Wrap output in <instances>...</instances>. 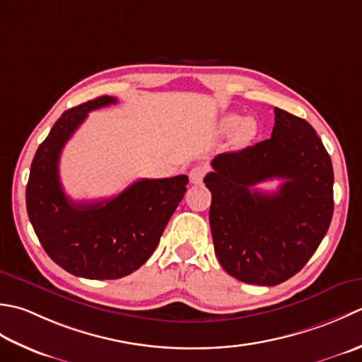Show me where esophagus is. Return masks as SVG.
Returning a JSON list of instances; mask_svg holds the SVG:
<instances>
[{
	"label": "esophagus",
	"instance_id": "1",
	"mask_svg": "<svg viewBox=\"0 0 362 362\" xmlns=\"http://www.w3.org/2000/svg\"><path fill=\"white\" fill-rule=\"evenodd\" d=\"M208 173V168L203 167V165H197L192 168V170L189 172V178H190V182L192 184H200L204 178V175Z\"/></svg>",
	"mask_w": 362,
	"mask_h": 362
}]
</instances>
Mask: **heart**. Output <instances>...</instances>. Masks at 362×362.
Returning a JSON list of instances; mask_svg holds the SVG:
<instances>
[{
    "instance_id": "1",
    "label": "heart",
    "mask_w": 362,
    "mask_h": 362,
    "mask_svg": "<svg viewBox=\"0 0 362 362\" xmlns=\"http://www.w3.org/2000/svg\"><path fill=\"white\" fill-rule=\"evenodd\" d=\"M238 124H240L239 127H237ZM234 128V142L238 145H247L248 142H252L257 134V123L252 117H247V119L242 120L239 115H226L222 122V129L230 132Z\"/></svg>"
}]
</instances>
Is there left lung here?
<instances>
[{"label": "left lung", "mask_w": 362, "mask_h": 362, "mask_svg": "<svg viewBox=\"0 0 362 362\" xmlns=\"http://www.w3.org/2000/svg\"><path fill=\"white\" fill-rule=\"evenodd\" d=\"M209 225L222 267L239 281L284 283L305 267L333 218V164L306 120L275 107L272 137L211 162ZM283 179L276 192L256 183Z\"/></svg>", "instance_id": "1"}]
</instances>
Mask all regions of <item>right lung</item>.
Here are the masks:
<instances>
[{"instance_id": "1", "label": "right lung", "mask_w": 362, "mask_h": 362, "mask_svg": "<svg viewBox=\"0 0 362 362\" xmlns=\"http://www.w3.org/2000/svg\"><path fill=\"white\" fill-rule=\"evenodd\" d=\"M98 97L61 115L43 140L29 172L26 209L43 250L59 267L87 279H117L136 272L156 250L189 178L139 180L119 195L75 203L59 180V158L90 110L115 105Z\"/></svg>"}]
</instances>
